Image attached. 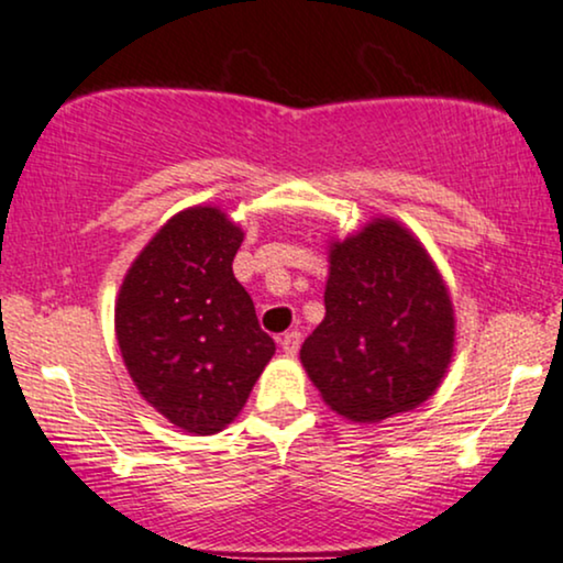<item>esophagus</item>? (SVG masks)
<instances>
[{"mask_svg": "<svg viewBox=\"0 0 563 563\" xmlns=\"http://www.w3.org/2000/svg\"><path fill=\"white\" fill-rule=\"evenodd\" d=\"M300 342H302L300 331H287V334L279 339L284 355H297V350H300Z\"/></svg>", "mask_w": 563, "mask_h": 563, "instance_id": "esophagus-1", "label": "esophagus"}]
</instances>
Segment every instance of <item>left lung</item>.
<instances>
[{
	"label": "left lung",
	"mask_w": 563,
	"mask_h": 563,
	"mask_svg": "<svg viewBox=\"0 0 563 563\" xmlns=\"http://www.w3.org/2000/svg\"><path fill=\"white\" fill-rule=\"evenodd\" d=\"M323 302L300 360L336 415L380 422L433 397L454 355V308L412 232L373 219L331 242Z\"/></svg>",
	"instance_id": "left-lung-1"
}]
</instances>
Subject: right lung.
<instances>
[{
    "instance_id": "add662e5",
    "label": "right lung",
    "mask_w": 563,
    "mask_h": 563,
    "mask_svg": "<svg viewBox=\"0 0 563 563\" xmlns=\"http://www.w3.org/2000/svg\"><path fill=\"white\" fill-rule=\"evenodd\" d=\"M242 238L219 208L179 211L141 250L117 297V342L130 378L187 433H219L238 418L276 352L234 279Z\"/></svg>"
}]
</instances>
